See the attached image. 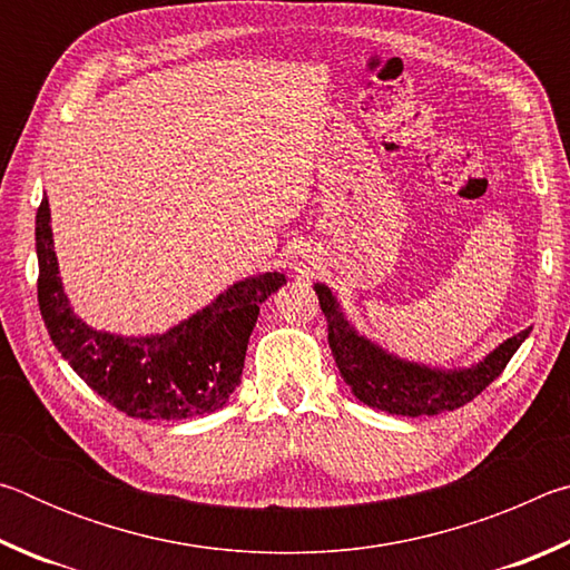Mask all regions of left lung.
<instances>
[{"label":"left lung","instance_id":"1","mask_svg":"<svg viewBox=\"0 0 570 570\" xmlns=\"http://www.w3.org/2000/svg\"><path fill=\"white\" fill-rule=\"evenodd\" d=\"M314 292L320 296L326 322H330L334 362L340 366L342 380L352 387L354 397L374 410L402 414V417L452 412L475 400L490 382L500 377L510 356L518 352V346L533 330L528 326V330L513 334L475 364L445 370V366L404 360V356L384 350L382 344L356 330L330 286L316 282Z\"/></svg>","mask_w":570,"mask_h":570}]
</instances>
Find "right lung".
Listing matches in <instances>:
<instances>
[{
  "mask_svg": "<svg viewBox=\"0 0 570 570\" xmlns=\"http://www.w3.org/2000/svg\"><path fill=\"white\" fill-rule=\"evenodd\" d=\"M37 298L50 340L77 377L138 420H186L224 407L240 384L258 306L286 284L278 272L246 276L163 334L95 330L75 314L55 254L50 200L37 210Z\"/></svg>",
  "mask_w": 570,
  "mask_h": 570,
  "instance_id": "1",
  "label": "right lung"
}]
</instances>
